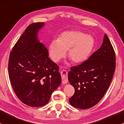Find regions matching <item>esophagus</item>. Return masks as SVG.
<instances>
[{"instance_id": "34e87169", "label": "esophagus", "mask_w": 124, "mask_h": 124, "mask_svg": "<svg viewBox=\"0 0 124 124\" xmlns=\"http://www.w3.org/2000/svg\"><path fill=\"white\" fill-rule=\"evenodd\" d=\"M62 75V83L63 84H66L68 82V78H67V72L66 70H62L60 72Z\"/></svg>"}]
</instances>
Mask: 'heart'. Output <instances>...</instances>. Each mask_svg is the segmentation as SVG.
I'll list each match as a JSON object with an SVG mask.
<instances>
[{
	"instance_id": "obj_1",
	"label": "heart",
	"mask_w": 124,
	"mask_h": 124,
	"mask_svg": "<svg viewBox=\"0 0 124 124\" xmlns=\"http://www.w3.org/2000/svg\"><path fill=\"white\" fill-rule=\"evenodd\" d=\"M95 46L92 36L77 30L66 31L60 34L57 40L51 42L49 55L54 62H58L67 55L74 63H81L90 57Z\"/></svg>"
}]
</instances>
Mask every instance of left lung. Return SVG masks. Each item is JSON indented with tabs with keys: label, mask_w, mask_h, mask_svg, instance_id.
<instances>
[{
	"label": "left lung",
	"mask_w": 124,
	"mask_h": 124,
	"mask_svg": "<svg viewBox=\"0 0 124 124\" xmlns=\"http://www.w3.org/2000/svg\"><path fill=\"white\" fill-rule=\"evenodd\" d=\"M115 53L106 34L97 51L85 62L71 67L68 74L75 94L69 99L72 106L92 108L103 97L109 88L116 67Z\"/></svg>",
	"instance_id": "8db88e82"
}]
</instances>
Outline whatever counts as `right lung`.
Returning <instances> with one entry per match:
<instances>
[{
  "label": "right lung",
  "mask_w": 124,
  "mask_h": 124,
  "mask_svg": "<svg viewBox=\"0 0 124 124\" xmlns=\"http://www.w3.org/2000/svg\"><path fill=\"white\" fill-rule=\"evenodd\" d=\"M45 23L27 27L10 53L8 73L11 85L26 105L40 107L49 102L62 82L58 66L51 60L45 46L38 39Z\"/></svg>",
  "instance_id": "obj_1"
}]
</instances>
